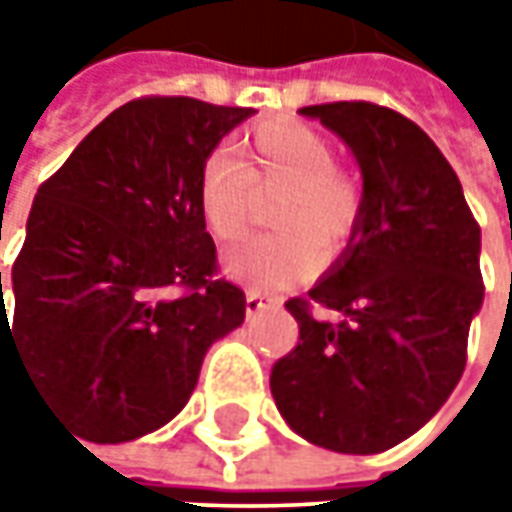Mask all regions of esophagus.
<instances>
[{
  "instance_id": "obj_1",
  "label": "esophagus",
  "mask_w": 512,
  "mask_h": 512,
  "mask_svg": "<svg viewBox=\"0 0 512 512\" xmlns=\"http://www.w3.org/2000/svg\"><path fill=\"white\" fill-rule=\"evenodd\" d=\"M247 302V316H256V313H262L267 307H279L282 305V299L279 296H273V293H262V290H247L245 296Z\"/></svg>"
}]
</instances>
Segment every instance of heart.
<instances>
[{
	"label": "heart",
	"mask_w": 512,
	"mask_h": 512,
	"mask_svg": "<svg viewBox=\"0 0 512 512\" xmlns=\"http://www.w3.org/2000/svg\"><path fill=\"white\" fill-rule=\"evenodd\" d=\"M282 187L270 210L276 233L256 236L225 253L230 279L256 290L305 282L322 256H336L359 222V187L333 162L327 139L305 122L259 125L233 148L213 153L199 176V213L207 230L233 242L253 216V190Z\"/></svg>",
	"instance_id": "b5f03b06"
}]
</instances>
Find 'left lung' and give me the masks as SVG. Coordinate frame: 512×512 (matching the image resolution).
Segmentation results:
<instances>
[{
	"label": "left lung",
	"mask_w": 512,
	"mask_h": 512,
	"mask_svg": "<svg viewBox=\"0 0 512 512\" xmlns=\"http://www.w3.org/2000/svg\"><path fill=\"white\" fill-rule=\"evenodd\" d=\"M299 113L353 150L362 207L336 265L285 305L299 344L273 364L270 393L302 439L370 456L422 430L462 379L484 302L482 230L456 170L407 116L373 102Z\"/></svg>",
	"instance_id": "8db88e82"
}]
</instances>
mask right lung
I'll list each match as a JSON object with an SVG mask.
<instances>
[{
  "mask_svg": "<svg viewBox=\"0 0 512 512\" xmlns=\"http://www.w3.org/2000/svg\"><path fill=\"white\" fill-rule=\"evenodd\" d=\"M253 108L145 96L116 108L39 187L5 313L36 393L82 439L133 442L168 424L205 353L245 322V293L216 276L199 213L207 156Z\"/></svg>",
  "mask_w": 512,
  "mask_h": 512,
  "instance_id": "obj_1",
  "label": "right lung"
}]
</instances>
